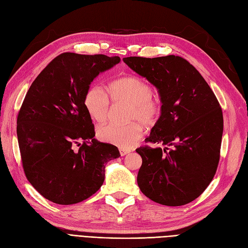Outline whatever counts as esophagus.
Listing matches in <instances>:
<instances>
[{
	"label": "esophagus",
	"mask_w": 248,
	"mask_h": 248,
	"mask_svg": "<svg viewBox=\"0 0 248 248\" xmlns=\"http://www.w3.org/2000/svg\"><path fill=\"white\" fill-rule=\"evenodd\" d=\"M131 152V150H127V149H120V154L121 156H125L127 154H129Z\"/></svg>",
	"instance_id": "1"
}]
</instances>
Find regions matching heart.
Instances as JSON below:
<instances>
[{"mask_svg":"<svg viewBox=\"0 0 248 248\" xmlns=\"http://www.w3.org/2000/svg\"><path fill=\"white\" fill-rule=\"evenodd\" d=\"M154 95L151 85L136 76H126L114 80L108 86V93L99 85H92L84 95V107L92 120L101 123L107 120L109 98L115 102L131 104L128 120L140 121L144 126L155 124L161 113V104ZM142 129L139 123L126 125L108 123L99 126L98 139L122 149H129L140 140Z\"/></svg>","mask_w":248,"mask_h":248,"instance_id":"heart-1","label":"heart"}]
</instances>
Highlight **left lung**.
I'll return each mask as SVG.
<instances>
[{
  "mask_svg": "<svg viewBox=\"0 0 248 248\" xmlns=\"http://www.w3.org/2000/svg\"><path fill=\"white\" fill-rule=\"evenodd\" d=\"M123 62L158 89L162 102L160 118L144 141L164 149H136L142 159L138 185L154 202L185 205L205 191L217 172L221 108L201 74L181 56H130Z\"/></svg>",
  "mask_w": 248,
  "mask_h": 248,
  "instance_id": "8db88e82",
  "label": "left lung"
}]
</instances>
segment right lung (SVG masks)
I'll return each mask as SVG.
<instances>
[{"instance_id":"1","label":"right lung","mask_w":248,"mask_h":248,"mask_svg":"<svg viewBox=\"0 0 248 248\" xmlns=\"http://www.w3.org/2000/svg\"><path fill=\"white\" fill-rule=\"evenodd\" d=\"M120 61L65 52L31 85L17 117V139L25 176L49 201L71 205L86 200L104 184L106 164L120 157L117 147L94 139L84 107L91 82Z\"/></svg>"}]
</instances>
